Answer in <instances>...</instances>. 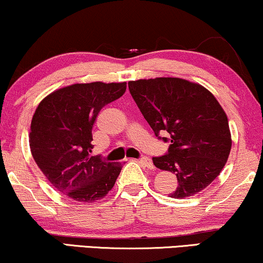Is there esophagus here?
Returning <instances> with one entry per match:
<instances>
[{"instance_id": "esophagus-1", "label": "esophagus", "mask_w": 263, "mask_h": 263, "mask_svg": "<svg viewBox=\"0 0 263 263\" xmlns=\"http://www.w3.org/2000/svg\"><path fill=\"white\" fill-rule=\"evenodd\" d=\"M137 161L139 162V164H142L143 166H145V167H148V168H154V164H153V161H152L149 158H145V156H143V158L138 159Z\"/></svg>"}]
</instances>
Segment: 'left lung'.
<instances>
[{
  "mask_svg": "<svg viewBox=\"0 0 263 263\" xmlns=\"http://www.w3.org/2000/svg\"><path fill=\"white\" fill-rule=\"evenodd\" d=\"M128 89L158 139L170 143L167 153L153 158L156 167L177 177L170 197L183 199L208 187L232 147L227 115L217 99L202 86L178 78L129 81Z\"/></svg>",
  "mask_w": 263,
  "mask_h": 263,
  "instance_id": "8db88e82",
  "label": "left lung"
}]
</instances>
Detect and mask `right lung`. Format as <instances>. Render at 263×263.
Returning <instances> with one entry per match:
<instances>
[{
  "label": "right lung",
  "mask_w": 263,
  "mask_h": 263,
  "mask_svg": "<svg viewBox=\"0 0 263 263\" xmlns=\"http://www.w3.org/2000/svg\"><path fill=\"white\" fill-rule=\"evenodd\" d=\"M126 91L121 84H75L40 103L30 127L34 160L53 187L72 200L93 202L114 187L121 164L92 155V128L102 108Z\"/></svg>",
  "instance_id": "obj_1"
}]
</instances>
